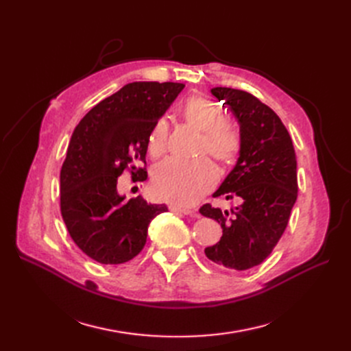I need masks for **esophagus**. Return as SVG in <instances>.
<instances>
[{
    "mask_svg": "<svg viewBox=\"0 0 351 351\" xmlns=\"http://www.w3.org/2000/svg\"><path fill=\"white\" fill-rule=\"evenodd\" d=\"M169 210L177 212V214H184V215H195V210L186 209V208H178V206H169Z\"/></svg>",
    "mask_w": 351,
    "mask_h": 351,
    "instance_id": "esophagus-1",
    "label": "esophagus"
}]
</instances>
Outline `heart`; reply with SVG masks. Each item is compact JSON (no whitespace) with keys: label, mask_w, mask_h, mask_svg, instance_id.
<instances>
[{"label":"heart","mask_w":351,"mask_h":351,"mask_svg":"<svg viewBox=\"0 0 351 351\" xmlns=\"http://www.w3.org/2000/svg\"><path fill=\"white\" fill-rule=\"evenodd\" d=\"M180 114L200 130L197 154L209 155L222 167L237 162L243 149L240 125L234 119L222 115L217 102L206 97L195 95L184 101ZM168 124L165 119H158L147 136V151L159 156L165 151ZM217 183V169L208 158L195 161L167 159L158 164L152 173L154 193L177 206H190L206 195Z\"/></svg>","instance_id":"b5f03b06"}]
</instances>
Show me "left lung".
<instances>
[{"instance_id":"1","label":"left lung","mask_w":351,"mask_h":351,"mask_svg":"<svg viewBox=\"0 0 351 351\" xmlns=\"http://www.w3.org/2000/svg\"><path fill=\"white\" fill-rule=\"evenodd\" d=\"M212 93L237 117L243 149L214 193L240 205L230 212L210 204L199 209L222 227L221 240L206 247L205 254L221 267L244 271L269 256L289 226L299 190L297 161L289 132L267 104L239 89L214 88Z\"/></svg>"}]
</instances>
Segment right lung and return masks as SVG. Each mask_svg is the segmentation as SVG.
Listing matches in <instances>:
<instances>
[{"instance_id": "right-lung-1", "label": "right lung", "mask_w": 351, "mask_h": 351, "mask_svg": "<svg viewBox=\"0 0 351 351\" xmlns=\"http://www.w3.org/2000/svg\"><path fill=\"white\" fill-rule=\"evenodd\" d=\"M183 88L173 82L129 83L74 129L60 173V209L70 237L90 259L132 261L145 246L152 218L167 210L142 196L125 202L117 183L125 171L141 182L147 177V136Z\"/></svg>"}]
</instances>
